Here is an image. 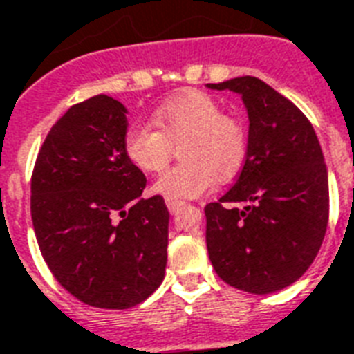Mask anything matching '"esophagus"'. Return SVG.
<instances>
[{
	"label": "esophagus",
	"instance_id": "esophagus-1",
	"mask_svg": "<svg viewBox=\"0 0 354 354\" xmlns=\"http://www.w3.org/2000/svg\"><path fill=\"white\" fill-rule=\"evenodd\" d=\"M182 206H183L182 201H171V198H167V207H169V212L171 213H176Z\"/></svg>",
	"mask_w": 354,
	"mask_h": 354
}]
</instances>
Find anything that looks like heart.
<instances>
[{"instance_id": "b5f03b06", "label": "heart", "mask_w": 354, "mask_h": 354, "mask_svg": "<svg viewBox=\"0 0 354 354\" xmlns=\"http://www.w3.org/2000/svg\"><path fill=\"white\" fill-rule=\"evenodd\" d=\"M153 126L129 124L122 147L129 163L142 172L165 169L172 147L180 141L182 163L171 167L153 183L158 195L180 201L212 191L230 180L247 159V129L239 118L225 115L217 100L201 91H183L153 111Z\"/></svg>"}]
</instances>
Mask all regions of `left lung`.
I'll use <instances>...</instances> for the list:
<instances>
[{
  "instance_id": "left-lung-1",
  "label": "left lung",
  "mask_w": 354,
  "mask_h": 354,
  "mask_svg": "<svg viewBox=\"0 0 354 354\" xmlns=\"http://www.w3.org/2000/svg\"><path fill=\"white\" fill-rule=\"evenodd\" d=\"M207 87L241 94L249 113L241 172L204 207L212 266L237 290H284L312 266L327 232L328 174L317 135L295 104L258 77Z\"/></svg>"
}]
</instances>
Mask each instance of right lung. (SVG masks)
I'll use <instances>...</instances> for the list:
<instances>
[{"label":"right lung","instance_id":"right-lung-1","mask_svg":"<svg viewBox=\"0 0 354 354\" xmlns=\"http://www.w3.org/2000/svg\"><path fill=\"white\" fill-rule=\"evenodd\" d=\"M128 109L98 94L53 124L31 176L42 258L64 290L96 308L142 303L165 277L169 209L122 147Z\"/></svg>","mask_w":354,"mask_h":354}]
</instances>
